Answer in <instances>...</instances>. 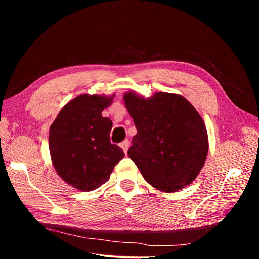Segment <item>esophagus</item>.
Wrapping results in <instances>:
<instances>
[{
	"mask_svg": "<svg viewBox=\"0 0 259 259\" xmlns=\"http://www.w3.org/2000/svg\"><path fill=\"white\" fill-rule=\"evenodd\" d=\"M120 146H121V148L123 149L124 153L126 154V153H127V150H128V147H130V142H128V140H127V139L124 140V142H122V143L120 144Z\"/></svg>",
	"mask_w": 259,
	"mask_h": 259,
	"instance_id": "34e87169",
	"label": "esophagus"
}]
</instances>
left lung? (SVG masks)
Segmentation results:
<instances>
[{
  "instance_id": "left-lung-1",
  "label": "left lung",
  "mask_w": 259,
  "mask_h": 259,
  "mask_svg": "<svg viewBox=\"0 0 259 259\" xmlns=\"http://www.w3.org/2000/svg\"><path fill=\"white\" fill-rule=\"evenodd\" d=\"M137 134L128 156L146 182L163 192H175L197 178L208 152L204 121L185 97L158 92L144 98L123 95Z\"/></svg>"
}]
</instances>
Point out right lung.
Here are the masks:
<instances>
[{"label": "right lung", "instance_id": "add662e5", "mask_svg": "<svg viewBox=\"0 0 259 259\" xmlns=\"http://www.w3.org/2000/svg\"><path fill=\"white\" fill-rule=\"evenodd\" d=\"M113 95L82 94L61 109L50 128L52 163L64 182L81 191H92L110 178L124 158L110 142L112 121L101 115Z\"/></svg>", "mask_w": 259, "mask_h": 259}]
</instances>
